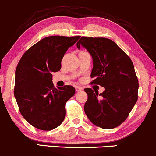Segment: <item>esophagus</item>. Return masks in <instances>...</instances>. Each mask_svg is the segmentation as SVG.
<instances>
[{"label":"esophagus","instance_id":"esophagus-1","mask_svg":"<svg viewBox=\"0 0 156 156\" xmlns=\"http://www.w3.org/2000/svg\"><path fill=\"white\" fill-rule=\"evenodd\" d=\"M76 92H80V91L83 90V88H82V87H76Z\"/></svg>","mask_w":156,"mask_h":156}]
</instances>
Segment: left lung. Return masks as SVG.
<instances>
[{"instance_id": "left-lung-1", "label": "left lung", "mask_w": 156, "mask_h": 156, "mask_svg": "<svg viewBox=\"0 0 156 156\" xmlns=\"http://www.w3.org/2000/svg\"><path fill=\"white\" fill-rule=\"evenodd\" d=\"M80 46L92 57L91 78L94 79L92 83L105 89L100 94L90 88L84 89L88 95L84 112L97 126L116 128L126 119L138 100L139 81L133 62L109 39L82 37L77 42L78 49Z\"/></svg>"}]
</instances>
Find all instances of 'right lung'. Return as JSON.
<instances>
[{"label":"right lung","mask_w":156,"mask_h":156,"mask_svg":"<svg viewBox=\"0 0 156 156\" xmlns=\"http://www.w3.org/2000/svg\"><path fill=\"white\" fill-rule=\"evenodd\" d=\"M80 37H45L30 48L17 64L16 101L25 119L39 130H53L64 121L65 104L76 89L72 86L55 88L51 73L60 70L64 54Z\"/></svg>","instance_id":"add662e5"}]
</instances>
